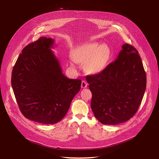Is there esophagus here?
<instances>
[{
	"instance_id": "34e87169",
	"label": "esophagus",
	"mask_w": 159,
	"mask_h": 159,
	"mask_svg": "<svg viewBox=\"0 0 159 159\" xmlns=\"http://www.w3.org/2000/svg\"><path fill=\"white\" fill-rule=\"evenodd\" d=\"M87 85H88V84L85 80L82 81V84H81V87L82 88H85V87H87Z\"/></svg>"
}]
</instances>
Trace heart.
I'll use <instances>...</instances> for the list:
<instances>
[{"instance_id": "b5f03b06", "label": "heart", "mask_w": 159, "mask_h": 159, "mask_svg": "<svg viewBox=\"0 0 159 159\" xmlns=\"http://www.w3.org/2000/svg\"><path fill=\"white\" fill-rule=\"evenodd\" d=\"M110 57L111 50L107 44L93 43L79 47L73 59L77 63H85V71L90 74H96L105 69Z\"/></svg>"}]
</instances>
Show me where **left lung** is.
<instances>
[{"mask_svg": "<svg viewBox=\"0 0 159 159\" xmlns=\"http://www.w3.org/2000/svg\"><path fill=\"white\" fill-rule=\"evenodd\" d=\"M86 80L93 95L90 106L94 116L108 125L124 123L135 115L147 84L139 52L127 43L115 61L99 74L87 76Z\"/></svg>", "mask_w": 159, "mask_h": 159, "instance_id": "left-lung-1", "label": "left lung"}]
</instances>
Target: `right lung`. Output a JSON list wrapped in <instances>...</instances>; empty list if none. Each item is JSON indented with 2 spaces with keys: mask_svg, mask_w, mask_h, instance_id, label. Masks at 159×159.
Instances as JSON below:
<instances>
[{
  "mask_svg": "<svg viewBox=\"0 0 159 159\" xmlns=\"http://www.w3.org/2000/svg\"><path fill=\"white\" fill-rule=\"evenodd\" d=\"M54 42L41 37L27 45L12 72L11 84L22 114L43 124H55L64 118L82 82L62 73L52 50Z\"/></svg>",
  "mask_w": 159,
  "mask_h": 159,
  "instance_id": "add662e5",
  "label": "right lung"
}]
</instances>
